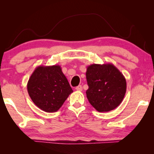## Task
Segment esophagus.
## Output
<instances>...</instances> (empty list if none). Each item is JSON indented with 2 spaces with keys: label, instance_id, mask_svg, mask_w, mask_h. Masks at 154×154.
I'll list each match as a JSON object with an SVG mask.
<instances>
[{
  "label": "esophagus",
  "instance_id": "34e87169",
  "mask_svg": "<svg viewBox=\"0 0 154 154\" xmlns=\"http://www.w3.org/2000/svg\"><path fill=\"white\" fill-rule=\"evenodd\" d=\"M75 89H76L77 91H82L83 88H82V85H78V86H77L76 88H75Z\"/></svg>",
  "mask_w": 154,
  "mask_h": 154
}]
</instances>
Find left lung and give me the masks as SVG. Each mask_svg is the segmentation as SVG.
<instances>
[{
  "mask_svg": "<svg viewBox=\"0 0 154 154\" xmlns=\"http://www.w3.org/2000/svg\"><path fill=\"white\" fill-rule=\"evenodd\" d=\"M87 98L96 111L108 112L120 105L126 92V81L113 64H93L87 67Z\"/></svg>",
  "mask_w": 154,
  "mask_h": 154,
  "instance_id": "left-lung-1",
  "label": "left lung"
}]
</instances>
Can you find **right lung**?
Here are the masks:
<instances>
[{
	"mask_svg": "<svg viewBox=\"0 0 154 154\" xmlns=\"http://www.w3.org/2000/svg\"><path fill=\"white\" fill-rule=\"evenodd\" d=\"M27 90L35 105L48 113L58 111L73 92L59 65L36 67L28 80Z\"/></svg>",
	"mask_w": 154,
	"mask_h": 154,
	"instance_id": "right-lung-1",
	"label": "right lung"
}]
</instances>
